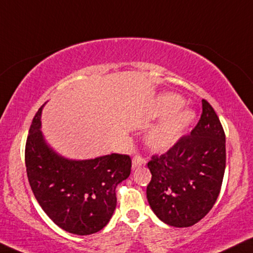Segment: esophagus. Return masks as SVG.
Segmentation results:
<instances>
[{
  "mask_svg": "<svg viewBox=\"0 0 253 253\" xmlns=\"http://www.w3.org/2000/svg\"><path fill=\"white\" fill-rule=\"evenodd\" d=\"M146 164V160L144 157H142V156L139 155H136L135 157L132 158V169L135 170L137 168H141V167H144Z\"/></svg>",
  "mask_w": 253,
  "mask_h": 253,
  "instance_id": "1",
  "label": "esophagus"
}]
</instances>
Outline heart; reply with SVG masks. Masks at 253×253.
<instances>
[{
  "label": "heart",
  "instance_id": "b5f03b06",
  "mask_svg": "<svg viewBox=\"0 0 253 253\" xmlns=\"http://www.w3.org/2000/svg\"><path fill=\"white\" fill-rule=\"evenodd\" d=\"M183 104V99L172 93H167L160 98L158 107L165 116L146 132L145 139L150 148L160 151L167 150L191 126L195 115L189 110H182Z\"/></svg>",
  "mask_w": 253,
  "mask_h": 253
}]
</instances>
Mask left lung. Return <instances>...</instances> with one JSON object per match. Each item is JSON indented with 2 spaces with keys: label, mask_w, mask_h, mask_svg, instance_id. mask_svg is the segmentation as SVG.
<instances>
[{
  "label": "left lung",
  "mask_w": 253,
  "mask_h": 253,
  "mask_svg": "<svg viewBox=\"0 0 253 253\" xmlns=\"http://www.w3.org/2000/svg\"><path fill=\"white\" fill-rule=\"evenodd\" d=\"M203 111L190 135L148 163L152 174L146 197L156 216L176 227L198 223L212 209L226 163L225 132L216 111L202 99Z\"/></svg>",
  "instance_id": "left-lung-1"
}]
</instances>
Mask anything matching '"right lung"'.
<instances>
[{
    "label": "right lung",
    "mask_w": 253,
    "mask_h": 253,
    "mask_svg": "<svg viewBox=\"0 0 253 253\" xmlns=\"http://www.w3.org/2000/svg\"><path fill=\"white\" fill-rule=\"evenodd\" d=\"M39 109L26 143L27 176L34 196L56 225L74 235L98 232L116 209V186L131 172V158L111 154L71 161L50 149L41 131Z\"/></svg>",
    "instance_id": "right-lung-1"
}]
</instances>
